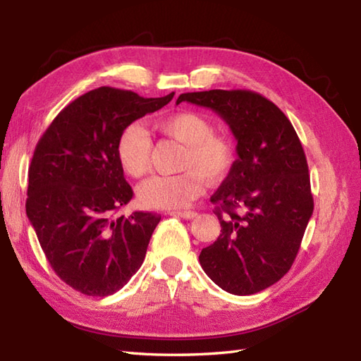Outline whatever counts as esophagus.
Returning a JSON list of instances; mask_svg holds the SVG:
<instances>
[{
	"mask_svg": "<svg viewBox=\"0 0 361 361\" xmlns=\"http://www.w3.org/2000/svg\"><path fill=\"white\" fill-rule=\"evenodd\" d=\"M169 214H171V216L186 219V220H192L197 217V212H194V211H171Z\"/></svg>",
	"mask_w": 361,
	"mask_h": 361,
	"instance_id": "1",
	"label": "esophagus"
}]
</instances>
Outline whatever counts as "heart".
Returning <instances> with one entry per match:
<instances>
[{
    "label": "heart",
    "mask_w": 361,
    "mask_h": 361,
    "mask_svg": "<svg viewBox=\"0 0 361 361\" xmlns=\"http://www.w3.org/2000/svg\"><path fill=\"white\" fill-rule=\"evenodd\" d=\"M159 133L185 145L180 175L152 176L137 188L140 203L149 209H180L200 195L203 180L219 183L231 171L235 161L234 142L225 135L214 133L212 122L195 111H178L155 121ZM152 141L137 124L122 130L116 141V159L122 171L133 178L147 173Z\"/></svg>",
    "instance_id": "1"
}]
</instances>
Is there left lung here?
<instances>
[{
	"instance_id": "obj_1",
	"label": "left lung",
	"mask_w": 361,
	"mask_h": 361,
	"mask_svg": "<svg viewBox=\"0 0 361 361\" xmlns=\"http://www.w3.org/2000/svg\"><path fill=\"white\" fill-rule=\"evenodd\" d=\"M181 102L216 111L239 157L211 197L221 229L200 265L228 293H257L290 270L313 214L301 141L286 114L255 91H198L180 94Z\"/></svg>"
}]
</instances>
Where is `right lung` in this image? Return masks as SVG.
<instances>
[{
    "label": "right lung",
    "mask_w": 361,
    "mask_h": 361,
    "mask_svg": "<svg viewBox=\"0 0 361 361\" xmlns=\"http://www.w3.org/2000/svg\"><path fill=\"white\" fill-rule=\"evenodd\" d=\"M101 87L66 105L38 141L29 167L26 214L60 279L88 296H109L140 270L161 216L114 217L133 197L116 159L132 122L172 101Z\"/></svg>",
    "instance_id": "add662e5"
}]
</instances>
